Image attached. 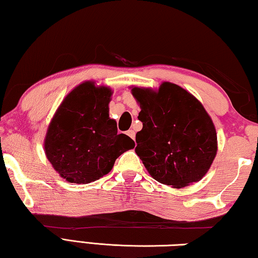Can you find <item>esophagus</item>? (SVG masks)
Listing matches in <instances>:
<instances>
[{"instance_id":"obj_1","label":"esophagus","mask_w":258,"mask_h":258,"mask_svg":"<svg viewBox=\"0 0 258 258\" xmlns=\"http://www.w3.org/2000/svg\"><path fill=\"white\" fill-rule=\"evenodd\" d=\"M126 134H127L131 139H133V140L135 139V132L133 130H128L127 132H126Z\"/></svg>"}]
</instances>
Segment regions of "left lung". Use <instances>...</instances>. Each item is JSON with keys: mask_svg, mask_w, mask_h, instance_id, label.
Wrapping results in <instances>:
<instances>
[{"mask_svg": "<svg viewBox=\"0 0 258 258\" xmlns=\"http://www.w3.org/2000/svg\"><path fill=\"white\" fill-rule=\"evenodd\" d=\"M132 93L143 125L135 151L150 175L173 187L199 181L217 151L216 131L203 104L168 82L157 92L134 87Z\"/></svg>", "mask_w": 258, "mask_h": 258, "instance_id": "8db88e82", "label": "left lung"}]
</instances>
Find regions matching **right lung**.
Returning <instances> with one entry per match:
<instances>
[{
    "label": "right lung",
    "mask_w": 258,
    "mask_h": 258,
    "mask_svg": "<svg viewBox=\"0 0 258 258\" xmlns=\"http://www.w3.org/2000/svg\"><path fill=\"white\" fill-rule=\"evenodd\" d=\"M111 91L86 82L77 86L61 103L45 138L47 159L61 177L86 184L111 171L115 160L135 143L117 133L109 118Z\"/></svg>",
    "instance_id": "add662e5"
}]
</instances>
